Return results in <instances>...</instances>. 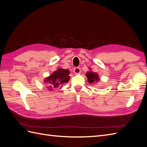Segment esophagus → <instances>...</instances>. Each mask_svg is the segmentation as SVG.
Segmentation results:
<instances>
[{
	"mask_svg": "<svg viewBox=\"0 0 147 147\" xmlns=\"http://www.w3.org/2000/svg\"><path fill=\"white\" fill-rule=\"evenodd\" d=\"M74 72L75 74H79L81 72V69L80 67H75L74 69Z\"/></svg>",
	"mask_w": 147,
	"mask_h": 147,
	"instance_id": "34e87169",
	"label": "esophagus"
}]
</instances>
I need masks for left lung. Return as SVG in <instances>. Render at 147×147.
I'll return each mask as SVG.
<instances>
[{
  "label": "left lung",
  "mask_w": 147,
  "mask_h": 147,
  "mask_svg": "<svg viewBox=\"0 0 147 147\" xmlns=\"http://www.w3.org/2000/svg\"><path fill=\"white\" fill-rule=\"evenodd\" d=\"M86 76L88 78V82L90 83H94L99 80V75L95 72H88L86 73Z\"/></svg>",
  "instance_id": "8db88e82"
}]
</instances>
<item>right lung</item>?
Here are the masks:
<instances>
[{"instance_id": "obj_1", "label": "right lung", "mask_w": 147, "mask_h": 147, "mask_svg": "<svg viewBox=\"0 0 147 147\" xmlns=\"http://www.w3.org/2000/svg\"><path fill=\"white\" fill-rule=\"evenodd\" d=\"M70 71L68 69L59 68L55 71L51 75L45 79L44 82L47 83L49 85V90H53V89L61 86L62 84L67 83L70 80Z\"/></svg>"}]
</instances>
